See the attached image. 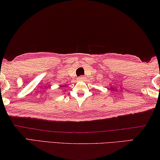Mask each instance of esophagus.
Instances as JSON below:
<instances>
[{"instance_id":"obj_1","label":"esophagus","mask_w":160,"mask_h":160,"mask_svg":"<svg viewBox=\"0 0 160 160\" xmlns=\"http://www.w3.org/2000/svg\"><path fill=\"white\" fill-rule=\"evenodd\" d=\"M85 80V77H83V76H80L79 78H78V80L80 81H82Z\"/></svg>"}]
</instances>
